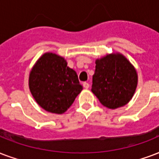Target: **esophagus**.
<instances>
[{
  "mask_svg": "<svg viewBox=\"0 0 159 159\" xmlns=\"http://www.w3.org/2000/svg\"><path fill=\"white\" fill-rule=\"evenodd\" d=\"M83 87H84L85 88H86V89H88V88H89V83H88V82H83Z\"/></svg>",
  "mask_w": 159,
  "mask_h": 159,
  "instance_id": "obj_1",
  "label": "esophagus"
}]
</instances>
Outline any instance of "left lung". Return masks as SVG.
I'll list each match as a JSON object with an SVG mask.
<instances>
[{"mask_svg":"<svg viewBox=\"0 0 159 159\" xmlns=\"http://www.w3.org/2000/svg\"><path fill=\"white\" fill-rule=\"evenodd\" d=\"M92 92L104 107L116 109L133 98L138 85L135 67L122 53L107 54L96 60Z\"/></svg>","mask_w":159,"mask_h":159,"instance_id":"obj_1","label":"left lung"}]
</instances>
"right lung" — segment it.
Masks as SVG:
<instances>
[{
  "mask_svg": "<svg viewBox=\"0 0 159 159\" xmlns=\"http://www.w3.org/2000/svg\"><path fill=\"white\" fill-rule=\"evenodd\" d=\"M29 89L41 107L62 114L82 90L77 72L67 66L66 59L46 52L32 66L29 74Z\"/></svg>",
  "mask_w": 159,
  "mask_h": 159,
  "instance_id": "1",
  "label": "right lung"
}]
</instances>
